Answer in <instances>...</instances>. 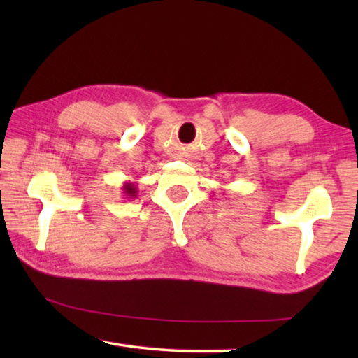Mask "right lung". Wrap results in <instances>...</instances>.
<instances>
[{
	"instance_id": "right-lung-1",
	"label": "right lung",
	"mask_w": 358,
	"mask_h": 358,
	"mask_svg": "<svg viewBox=\"0 0 358 358\" xmlns=\"http://www.w3.org/2000/svg\"><path fill=\"white\" fill-rule=\"evenodd\" d=\"M121 191H123L126 199L137 197V186H136V183H132V181H126V183H123V186H121Z\"/></svg>"
}]
</instances>
